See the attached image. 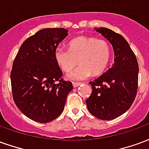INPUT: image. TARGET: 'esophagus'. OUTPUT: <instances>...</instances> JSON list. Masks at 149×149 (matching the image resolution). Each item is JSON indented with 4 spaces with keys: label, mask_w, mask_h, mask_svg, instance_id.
Listing matches in <instances>:
<instances>
[{
    "label": "esophagus",
    "mask_w": 149,
    "mask_h": 149,
    "mask_svg": "<svg viewBox=\"0 0 149 149\" xmlns=\"http://www.w3.org/2000/svg\"><path fill=\"white\" fill-rule=\"evenodd\" d=\"M72 85H73V87L77 88L78 87L79 85H81V83L80 82H72Z\"/></svg>",
    "instance_id": "obj_1"
}]
</instances>
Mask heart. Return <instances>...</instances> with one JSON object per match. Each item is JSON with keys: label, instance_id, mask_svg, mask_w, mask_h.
I'll return each instance as SVG.
<instances>
[{"label": "heart", "instance_id": "obj_1", "mask_svg": "<svg viewBox=\"0 0 149 149\" xmlns=\"http://www.w3.org/2000/svg\"><path fill=\"white\" fill-rule=\"evenodd\" d=\"M54 57L65 72H70L80 63L81 66L68 75L69 79L80 81L90 77L93 72L99 75L104 72L111 58V47L106 40L80 36L69 42L68 50L56 48Z\"/></svg>", "mask_w": 149, "mask_h": 149}]
</instances>
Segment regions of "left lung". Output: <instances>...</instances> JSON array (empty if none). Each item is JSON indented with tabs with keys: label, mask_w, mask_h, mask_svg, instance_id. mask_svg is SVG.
<instances>
[{
	"label": "left lung",
	"mask_w": 149,
	"mask_h": 149,
	"mask_svg": "<svg viewBox=\"0 0 149 149\" xmlns=\"http://www.w3.org/2000/svg\"><path fill=\"white\" fill-rule=\"evenodd\" d=\"M95 30L112 44L114 64L89 82L93 90L86 104L92 115L109 120L125 113L133 103L137 92L139 65L134 52L120 34L106 28Z\"/></svg>",
	"instance_id": "1"
}]
</instances>
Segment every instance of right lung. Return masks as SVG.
I'll return each instance as SVG.
<instances>
[{
    "instance_id": "obj_1",
    "label": "right lung",
    "mask_w": 149,
    "mask_h": 149,
    "mask_svg": "<svg viewBox=\"0 0 149 149\" xmlns=\"http://www.w3.org/2000/svg\"><path fill=\"white\" fill-rule=\"evenodd\" d=\"M63 28L45 29L21 45L13 64V97L21 112L34 121L48 123L65 108L72 82L63 80L54 57L59 44L68 36Z\"/></svg>"
}]
</instances>
